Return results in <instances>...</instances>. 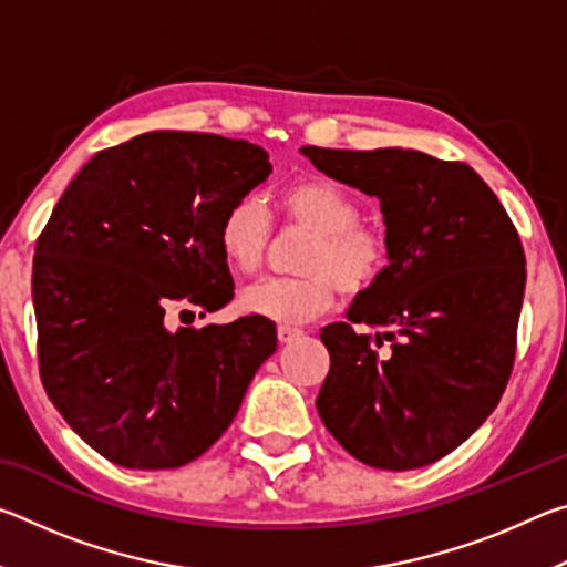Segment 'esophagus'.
<instances>
[{
	"instance_id": "1",
	"label": "esophagus",
	"mask_w": 567,
	"mask_h": 567,
	"mask_svg": "<svg viewBox=\"0 0 567 567\" xmlns=\"http://www.w3.org/2000/svg\"><path fill=\"white\" fill-rule=\"evenodd\" d=\"M302 334V330L300 328H290V324H280V328H277V340L280 342H292V340H297Z\"/></svg>"
}]
</instances>
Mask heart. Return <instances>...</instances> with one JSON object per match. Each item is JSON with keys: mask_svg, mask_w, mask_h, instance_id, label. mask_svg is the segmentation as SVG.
Segmentation results:
<instances>
[{"mask_svg": "<svg viewBox=\"0 0 567 567\" xmlns=\"http://www.w3.org/2000/svg\"><path fill=\"white\" fill-rule=\"evenodd\" d=\"M287 227L310 233L297 262L300 277L265 280L247 287L239 307L272 322L300 324L330 312L340 290L368 292L390 265V239L380 227L362 223V207L348 189L328 179L295 182L280 195ZM272 245V219L255 197L225 209L217 227V247L229 270L257 275Z\"/></svg>", "mask_w": 567, "mask_h": 567, "instance_id": "b5f03b06", "label": "heart"}]
</instances>
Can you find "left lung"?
Masks as SVG:
<instances>
[{
    "label": "left lung",
    "mask_w": 567,
    "mask_h": 567,
    "mask_svg": "<svg viewBox=\"0 0 567 567\" xmlns=\"http://www.w3.org/2000/svg\"><path fill=\"white\" fill-rule=\"evenodd\" d=\"M300 152L378 197L390 239L388 270L358 295L350 322L320 332L330 372L315 405L364 465L435 463L483 425L511 380L525 292L517 229L465 162L400 147Z\"/></svg>",
    "instance_id": "1"
}]
</instances>
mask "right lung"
<instances>
[{"label":"right lung","mask_w":567,"mask_h":567,"mask_svg":"<svg viewBox=\"0 0 567 567\" xmlns=\"http://www.w3.org/2000/svg\"><path fill=\"white\" fill-rule=\"evenodd\" d=\"M270 172L267 152L245 140L147 132L97 152L52 209L32 267L42 385L110 463L197 460L277 350L275 322L260 315L199 330L165 322L177 307L205 315L233 300L219 219Z\"/></svg>","instance_id":"1"}]
</instances>
